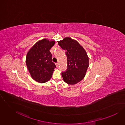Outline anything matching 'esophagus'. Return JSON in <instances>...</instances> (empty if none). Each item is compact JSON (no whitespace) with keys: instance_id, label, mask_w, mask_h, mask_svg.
I'll return each mask as SVG.
<instances>
[{"instance_id":"34e87169","label":"esophagus","mask_w":125,"mask_h":125,"mask_svg":"<svg viewBox=\"0 0 125 125\" xmlns=\"http://www.w3.org/2000/svg\"><path fill=\"white\" fill-rule=\"evenodd\" d=\"M56 65L57 67H58V66H59V63H56Z\"/></svg>"}]
</instances>
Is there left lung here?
<instances>
[{"mask_svg": "<svg viewBox=\"0 0 125 125\" xmlns=\"http://www.w3.org/2000/svg\"><path fill=\"white\" fill-rule=\"evenodd\" d=\"M58 43L62 49L66 51L67 69L62 73L63 79L68 84H75L86 75L89 66L88 56L83 47L71 37H66Z\"/></svg>", "mask_w": 125, "mask_h": 125, "instance_id": "obj_1", "label": "left lung"}]
</instances>
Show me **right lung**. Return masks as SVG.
Returning <instances> with one entry per match:
<instances>
[{
	"label": "right lung",
	"mask_w": 125,
	"mask_h": 125,
	"mask_svg": "<svg viewBox=\"0 0 125 125\" xmlns=\"http://www.w3.org/2000/svg\"><path fill=\"white\" fill-rule=\"evenodd\" d=\"M54 44V41L43 39L37 42L27 54L26 64L28 70L32 78L39 83L49 81L56 68L50 51Z\"/></svg>",
	"instance_id": "1"
}]
</instances>
